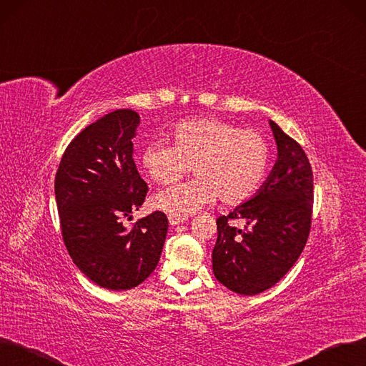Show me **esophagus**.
<instances>
[{"instance_id": "esophagus-1", "label": "esophagus", "mask_w": 366, "mask_h": 366, "mask_svg": "<svg viewBox=\"0 0 366 366\" xmlns=\"http://www.w3.org/2000/svg\"><path fill=\"white\" fill-rule=\"evenodd\" d=\"M168 221L171 225H179L183 221H186V216L183 214H168Z\"/></svg>"}]
</instances>
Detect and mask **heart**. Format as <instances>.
Segmentation results:
<instances>
[{
  "mask_svg": "<svg viewBox=\"0 0 366 366\" xmlns=\"http://www.w3.org/2000/svg\"><path fill=\"white\" fill-rule=\"evenodd\" d=\"M172 145L150 142L141 153L142 168L157 184H174L191 171L197 177L157 194L153 206L171 214H187L213 202L227 206L251 199L264 182L270 150L254 130L202 117L177 123L169 132Z\"/></svg>",
  "mask_w": 366,
  "mask_h": 366,
  "instance_id": "heart-1",
  "label": "heart"
}]
</instances>
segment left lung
Returning <instances> with one entry per match:
<instances>
[{
  "instance_id": "1",
  "label": "left lung",
  "mask_w": 366,
  "mask_h": 366,
  "mask_svg": "<svg viewBox=\"0 0 366 366\" xmlns=\"http://www.w3.org/2000/svg\"><path fill=\"white\" fill-rule=\"evenodd\" d=\"M277 162L270 177L249 201L219 216L213 249L217 281L239 295L255 296L280 282L295 266L308 242L314 175L302 145L270 122ZM243 218L240 230L232 220Z\"/></svg>"
}]
</instances>
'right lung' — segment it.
Listing matches in <instances>:
<instances>
[{"mask_svg":"<svg viewBox=\"0 0 366 366\" xmlns=\"http://www.w3.org/2000/svg\"><path fill=\"white\" fill-rule=\"evenodd\" d=\"M139 115L115 109L71 139L55 174V199L67 252L99 287L130 290L156 269L168 231L164 212L129 229L123 219L149 192L134 154Z\"/></svg>","mask_w":366,"mask_h":366,"instance_id":"1","label":"right lung"}]
</instances>
